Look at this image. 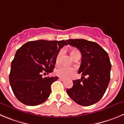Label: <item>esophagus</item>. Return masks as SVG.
I'll return each mask as SVG.
<instances>
[{
	"instance_id": "esophagus-1",
	"label": "esophagus",
	"mask_w": 124,
	"mask_h": 124,
	"mask_svg": "<svg viewBox=\"0 0 124 124\" xmlns=\"http://www.w3.org/2000/svg\"><path fill=\"white\" fill-rule=\"evenodd\" d=\"M59 80L62 81H65V79H63V78H59Z\"/></svg>"
}]
</instances>
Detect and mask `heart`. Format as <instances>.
<instances>
[{
    "instance_id": "b5f03b06",
    "label": "heart",
    "mask_w": 124,
    "mask_h": 124,
    "mask_svg": "<svg viewBox=\"0 0 124 124\" xmlns=\"http://www.w3.org/2000/svg\"><path fill=\"white\" fill-rule=\"evenodd\" d=\"M79 53L77 49H71L70 51V54L72 56V57H73L74 55L76 54V53ZM62 52L60 51L59 53V54H57L56 57V60H55V63L56 64H59L60 63V61H61V56H62ZM75 72V69L74 68L72 67H62L59 68L58 70L56 71L57 75L58 76H61L63 78H69L70 77H71Z\"/></svg>"
}]
</instances>
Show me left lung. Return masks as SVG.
Listing matches in <instances>:
<instances>
[{
  "label": "left lung",
  "mask_w": 124,
  "mask_h": 124,
  "mask_svg": "<svg viewBox=\"0 0 124 124\" xmlns=\"http://www.w3.org/2000/svg\"><path fill=\"white\" fill-rule=\"evenodd\" d=\"M67 42L81 53V63L78 73L81 79L73 81V85L67 93L81 106L96 103L102 98L110 81L111 69L108 53L97 43L84 39H69ZM87 76L85 78L84 76Z\"/></svg>",
  "instance_id": "left-lung-1"
}]
</instances>
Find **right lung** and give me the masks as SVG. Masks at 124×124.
I'll list each match as a JSON object with an SVG mask.
<instances>
[{"mask_svg":"<svg viewBox=\"0 0 124 124\" xmlns=\"http://www.w3.org/2000/svg\"><path fill=\"white\" fill-rule=\"evenodd\" d=\"M65 40L29 41L19 48L11 62L9 81L13 93L19 101L37 106L49 97L55 77H43L52 72L59 51Z\"/></svg>","mask_w":124,"mask_h":124,"instance_id":"add662e5","label":"right lung"}]
</instances>
